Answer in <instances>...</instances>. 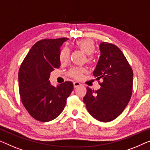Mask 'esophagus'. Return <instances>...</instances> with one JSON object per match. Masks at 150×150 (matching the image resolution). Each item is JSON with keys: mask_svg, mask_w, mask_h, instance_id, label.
Segmentation results:
<instances>
[{"mask_svg": "<svg viewBox=\"0 0 150 150\" xmlns=\"http://www.w3.org/2000/svg\"><path fill=\"white\" fill-rule=\"evenodd\" d=\"M73 86H74V88H77V87L81 86V84L78 81H75L74 83H73Z\"/></svg>", "mask_w": 150, "mask_h": 150, "instance_id": "34e87169", "label": "esophagus"}]
</instances>
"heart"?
<instances>
[{
	"label": "heart",
	"instance_id": "obj_1",
	"mask_svg": "<svg viewBox=\"0 0 150 150\" xmlns=\"http://www.w3.org/2000/svg\"><path fill=\"white\" fill-rule=\"evenodd\" d=\"M75 46L86 54L87 62L90 63L93 61L92 54L94 53L96 50V45L93 40L90 39L79 40L75 42ZM69 57H70V51L68 48L64 47L61 50L59 54L60 62L61 63H66L69 61ZM86 68L83 67H77L71 68L69 70V74L71 77L79 79L82 78L83 75L85 73H86Z\"/></svg>",
	"mask_w": 150,
	"mask_h": 150
}]
</instances>
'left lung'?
Listing matches in <instances>:
<instances>
[{
    "label": "left lung",
    "mask_w": 150,
    "mask_h": 150,
    "mask_svg": "<svg viewBox=\"0 0 150 150\" xmlns=\"http://www.w3.org/2000/svg\"><path fill=\"white\" fill-rule=\"evenodd\" d=\"M100 57L93 74L103 79L97 91L88 87L83 98L89 113L101 122H110L125 110L131 98L133 73L119 48L115 44L102 42Z\"/></svg>",
    "instance_id": "obj_1"
}]
</instances>
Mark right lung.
<instances>
[{"label": "right lung", "mask_w": 150, "mask_h": 150, "mask_svg": "<svg viewBox=\"0 0 150 150\" xmlns=\"http://www.w3.org/2000/svg\"><path fill=\"white\" fill-rule=\"evenodd\" d=\"M68 38L44 39L33 45L19 68V89L21 102L32 117L48 122L57 118L65 106L73 89L71 81L54 87L50 73L61 66L60 48Z\"/></svg>", "instance_id": "obj_1"}]
</instances>
